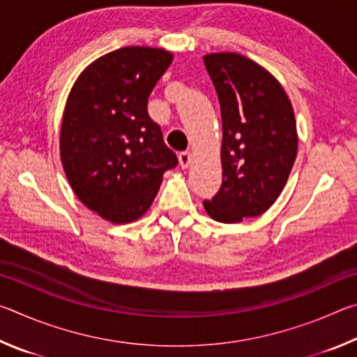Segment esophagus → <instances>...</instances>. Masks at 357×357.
I'll use <instances>...</instances> for the list:
<instances>
[{
  "instance_id": "1",
  "label": "esophagus",
  "mask_w": 357,
  "mask_h": 357,
  "mask_svg": "<svg viewBox=\"0 0 357 357\" xmlns=\"http://www.w3.org/2000/svg\"><path fill=\"white\" fill-rule=\"evenodd\" d=\"M192 162V155L189 151H183V153H179V165L183 168H187L190 165Z\"/></svg>"
}]
</instances>
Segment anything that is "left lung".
<instances>
[{
    "label": "left lung",
    "mask_w": 357,
    "mask_h": 357,
    "mask_svg": "<svg viewBox=\"0 0 357 357\" xmlns=\"http://www.w3.org/2000/svg\"><path fill=\"white\" fill-rule=\"evenodd\" d=\"M204 66L222 113V185L203 203L211 219L239 223L266 213L285 187L298 154L294 112L285 89L239 53H209Z\"/></svg>",
    "instance_id": "8db88e82"
}]
</instances>
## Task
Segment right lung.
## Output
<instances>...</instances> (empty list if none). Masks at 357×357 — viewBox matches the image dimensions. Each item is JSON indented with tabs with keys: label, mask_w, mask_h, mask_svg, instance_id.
<instances>
[{
	"label": "right lung",
	"mask_w": 357,
	"mask_h": 357,
	"mask_svg": "<svg viewBox=\"0 0 357 357\" xmlns=\"http://www.w3.org/2000/svg\"><path fill=\"white\" fill-rule=\"evenodd\" d=\"M173 61L153 47H123L84 69L63 113L59 154L69 184L84 206L112 223L146 213L164 173L178 165L148 98Z\"/></svg>",
	"instance_id": "add662e5"
}]
</instances>
